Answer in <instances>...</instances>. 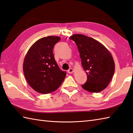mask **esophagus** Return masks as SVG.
Masks as SVG:
<instances>
[{
    "instance_id": "esophagus-1",
    "label": "esophagus",
    "mask_w": 133,
    "mask_h": 133,
    "mask_svg": "<svg viewBox=\"0 0 133 133\" xmlns=\"http://www.w3.org/2000/svg\"><path fill=\"white\" fill-rule=\"evenodd\" d=\"M67 72H68V73H69V74H71L74 72V70L72 68H70L68 70H67Z\"/></svg>"
}]
</instances>
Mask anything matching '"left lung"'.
Segmentation results:
<instances>
[{"label":"left lung","mask_w":133,"mask_h":133,"mask_svg":"<svg viewBox=\"0 0 133 133\" xmlns=\"http://www.w3.org/2000/svg\"><path fill=\"white\" fill-rule=\"evenodd\" d=\"M76 43L87 81L82 87L90 92H100L107 87L115 72V63L105 46L92 37L75 34L70 37Z\"/></svg>","instance_id":"left-lung-1"}]
</instances>
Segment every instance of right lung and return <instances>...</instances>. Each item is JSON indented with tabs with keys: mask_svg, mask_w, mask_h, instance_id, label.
<instances>
[{
	"mask_svg": "<svg viewBox=\"0 0 133 133\" xmlns=\"http://www.w3.org/2000/svg\"><path fill=\"white\" fill-rule=\"evenodd\" d=\"M61 40L58 36L39 39L29 49L23 63V70L28 84L36 92L47 94L56 90L66 77V72L60 69L55 60L53 48Z\"/></svg>",
	"mask_w": 133,
	"mask_h": 133,
	"instance_id": "add662e5",
	"label": "right lung"
}]
</instances>
